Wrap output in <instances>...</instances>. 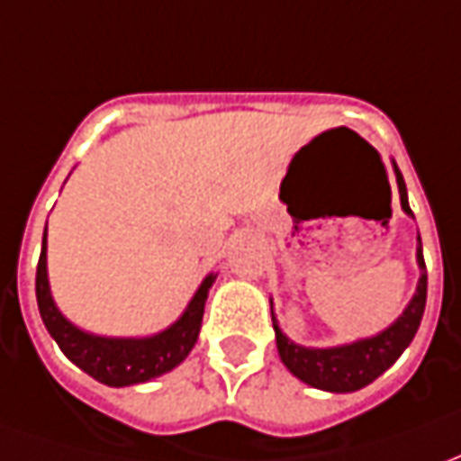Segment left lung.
Instances as JSON below:
<instances>
[{
	"mask_svg": "<svg viewBox=\"0 0 461 461\" xmlns=\"http://www.w3.org/2000/svg\"><path fill=\"white\" fill-rule=\"evenodd\" d=\"M395 177L397 190H400V204H402V210L407 214H412L410 204H407L405 180L397 170V165ZM417 264H420V281H417V291L412 301L407 303L402 316L393 326H387L385 330H380L377 336H370V339H360L353 340V343H346V346L333 348H306L286 339L281 333L276 319L271 316L274 330H276V348H279L281 363L289 367L299 380H303L306 385L329 390V393H353V390L370 385L412 343L417 329H420L422 313H425L427 271L425 259H422L420 234H417Z\"/></svg>",
	"mask_w": 461,
	"mask_h": 461,
	"instance_id": "8db88e82",
	"label": "left lung"
}]
</instances>
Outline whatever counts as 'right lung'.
Wrapping results in <instances>:
<instances>
[{
    "label": "right lung",
    "instance_id": "1",
    "mask_svg": "<svg viewBox=\"0 0 461 461\" xmlns=\"http://www.w3.org/2000/svg\"><path fill=\"white\" fill-rule=\"evenodd\" d=\"M214 279H217V274L204 276L185 313L172 326L155 336H145V339L94 336V333H86L74 326L61 311L56 309L54 296L49 289V274H46L44 230L41 257H39V267H36V301H39V313H41L46 330L51 333V339L59 343V348L64 350V356L71 363H76L84 373L95 377L104 385L125 387L148 383L152 377H160L162 373H170L172 367H177L190 356V350L200 336L204 301H207Z\"/></svg>",
    "mask_w": 461,
    "mask_h": 461
}]
</instances>
